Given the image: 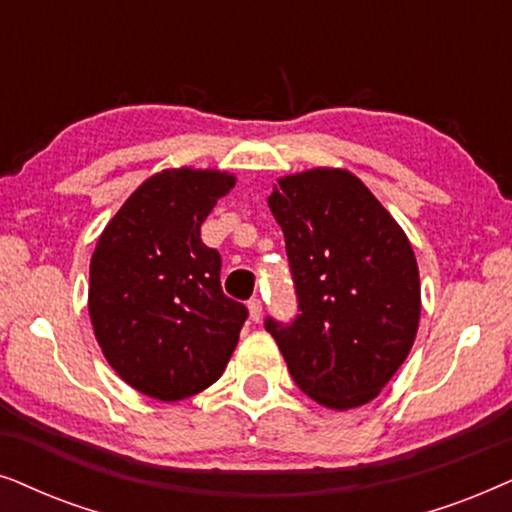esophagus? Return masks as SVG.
I'll list each match as a JSON object with an SVG mask.
<instances>
[{
	"mask_svg": "<svg viewBox=\"0 0 512 512\" xmlns=\"http://www.w3.org/2000/svg\"><path fill=\"white\" fill-rule=\"evenodd\" d=\"M248 311H250V320H255V323H260V318H262V302L260 299H250L248 302Z\"/></svg>",
	"mask_w": 512,
	"mask_h": 512,
	"instance_id": "1",
	"label": "esophagus"
}]
</instances>
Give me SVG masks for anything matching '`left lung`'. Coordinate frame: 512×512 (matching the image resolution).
<instances>
[{
  "label": "left lung",
  "mask_w": 512,
  "mask_h": 512,
  "mask_svg": "<svg viewBox=\"0 0 512 512\" xmlns=\"http://www.w3.org/2000/svg\"><path fill=\"white\" fill-rule=\"evenodd\" d=\"M299 313L267 318L295 384L330 410L377 398L405 363L421 316L410 238L344 168H311L274 185Z\"/></svg>",
  "instance_id": "1"
}]
</instances>
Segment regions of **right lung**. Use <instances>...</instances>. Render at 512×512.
Here are the masks:
<instances>
[{
  "mask_svg": "<svg viewBox=\"0 0 512 512\" xmlns=\"http://www.w3.org/2000/svg\"><path fill=\"white\" fill-rule=\"evenodd\" d=\"M236 185L224 170L166 168L147 177L102 229L91 257L88 316L112 370L175 403L213 386L248 309L222 292L220 252L201 224Z\"/></svg>",
  "mask_w": 512,
  "mask_h": 512,
  "instance_id": "obj_1",
  "label": "right lung"
}]
</instances>
